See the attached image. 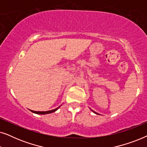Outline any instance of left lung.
<instances>
[{
    "instance_id": "left-lung-1",
    "label": "left lung",
    "mask_w": 147,
    "mask_h": 147,
    "mask_svg": "<svg viewBox=\"0 0 147 147\" xmlns=\"http://www.w3.org/2000/svg\"><path fill=\"white\" fill-rule=\"evenodd\" d=\"M91 110H92V112H94V113H95V114H98V113H97V112H94V110H92V109H91Z\"/></svg>"
}]
</instances>
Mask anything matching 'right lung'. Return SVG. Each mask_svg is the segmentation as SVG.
Masks as SVG:
<instances>
[{
    "label": "right lung",
    "mask_w": 147,
    "mask_h": 147,
    "mask_svg": "<svg viewBox=\"0 0 147 147\" xmlns=\"http://www.w3.org/2000/svg\"><path fill=\"white\" fill-rule=\"evenodd\" d=\"M60 106H59V107H57V108H55V109L54 110H48V111H33V110H30L32 112H33V113L35 114H50V113H53V112H55L56 110H57L58 109H59Z\"/></svg>",
    "instance_id": "right-lung-1"
}]
</instances>
